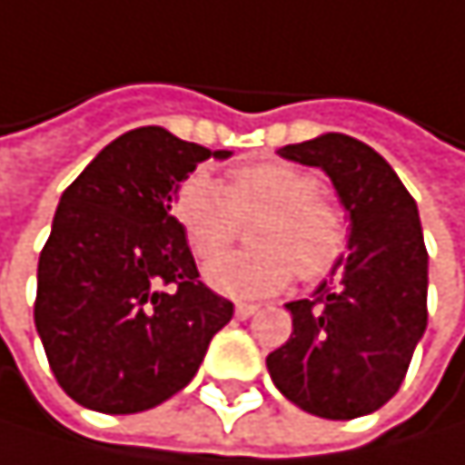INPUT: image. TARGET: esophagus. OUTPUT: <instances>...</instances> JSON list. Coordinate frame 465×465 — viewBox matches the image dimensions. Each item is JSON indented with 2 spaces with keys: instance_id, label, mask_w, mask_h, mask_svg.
Wrapping results in <instances>:
<instances>
[{
  "instance_id": "esophagus-1",
  "label": "esophagus",
  "mask_w": 465,
  "mask_h": 465,
  "mask_svg": "<svg viewBox=\"0 0 465 465\" xmlns=\"http://www.w3.org/2000/svg\"><path fill=\"white\" fill-rule=\"evenodd\" d=\"M256 310H259L256 303H237V310H234V312H237V318H240V321H245V318H251Z\"/></svg>"
}]
</instances>
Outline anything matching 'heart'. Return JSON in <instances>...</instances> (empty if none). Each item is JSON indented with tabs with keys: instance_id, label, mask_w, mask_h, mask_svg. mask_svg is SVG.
I'll list each match as a JSON object with an SVG mask.
<instances>
[{
	"instance_id": "1",
	"label": "heart",
	"mask_w": 465,
	"mask_h": 465,
	"mask_svg": "<svg viewBox=\"0 0 465 465\" xmlns=\"http://www.w3.org/2000/svg\"><path fill=\"white\" fill-rule=\"evenodd\" d=\"M310 170L290 162L234 167L225 183L189 175L173 198V214L198 259H211L239 236L242 219L252 226L251 252H232L206 264V279L231 298H262L301 282H321L349 256L351 214L321 192Z\"/></svg>"
}]
</instances>
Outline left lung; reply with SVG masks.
<instances>
[{
  "instance_id": "obj_1",
  "label": "left lung",
  "mask_w": 465,
  "mask_h": 465,
  "mask_svg": "<svg viewBox=\"0 0 465 465\" xmlns=\"http://www.w3.org/2000/svg\"><path fill=\"white\" fill-rule=\"evenodd\" d=\"M321 167L351 214L334 284L290 301L292 334L267 354L273 385L301 410L346 421L396 396L427 329V248L413 194L368 144L323 134L279 150Z\"/></svg>"
}]
</instances>
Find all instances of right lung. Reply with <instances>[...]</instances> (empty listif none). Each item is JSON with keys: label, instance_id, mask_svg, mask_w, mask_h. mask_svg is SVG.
Here are the masks:
<instances>
[{"label": "right lung", "instance_id": "add662e5", "mask_svg": "<svg viewBox=\"0 0 465 465\" xmlns=\"http://www.w3.org/2000/svg\"><path fill=\"white\" fill-rule=\"evenodd\" d=\"M212 155L231 153L150 124L114 139L61 194L38 259L35 329L77 404L128 416L167 401L234 315L170 214L178 183Z\"/></svg>", "mask_w": 465, "mask_h": 465}]
</instances>
